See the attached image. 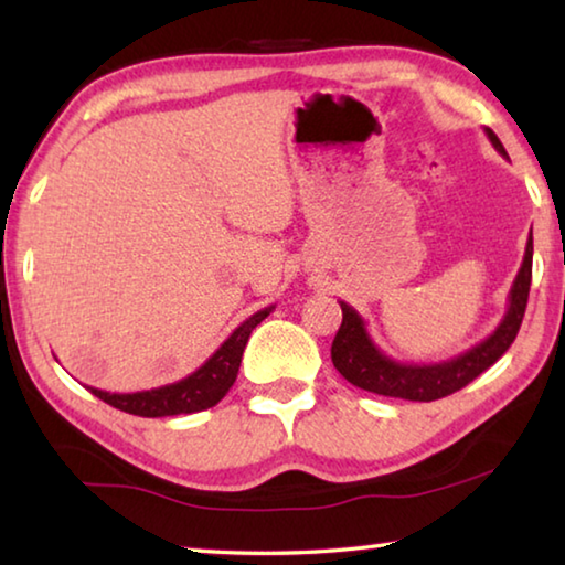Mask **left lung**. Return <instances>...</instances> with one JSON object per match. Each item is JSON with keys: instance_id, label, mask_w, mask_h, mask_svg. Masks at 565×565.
Wrapping results in <instances>:
<instances>
[{"instance_id": "left-lung-1", "label": "left lung", "mask_w": 565, "mask_h": 565, "mask_svg": "<svg viewBox=\"0 0 565 565\" xmlns=\"http://www.w3.org/2000/svg\"><path fill=\"white\" fill-rule=\"evenodd\" d=\"M486 137L499 151L501 157L509 159L501 139L486 127ZM531 266H533V228L525 242V254L521 262V269L515 274L513 286L509 291V306L499 327L493 329L483 341H478L463 353L454 359L438 361V363H404L386 356L384 351L376 347L371 339L361 313L349 306L341 303V327L337 331V339L331 343V361L339 374L349 381V384L359 386L363 391L379 396L391 398H406V401H436L444 398L454 391L471 384L476 376H481L486 369L499 361L515 339L521 329L525 303H529V289H531Z\"/></svg>"}]
</instances>
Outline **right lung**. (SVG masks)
<instances>
[{
	"label": "right lung",
	"mask_w": 565,
	"mask_h": 565,
	"mask_svg": "<svg viewBox=\"0 0 565 565\" xmlns=\"http://www.w3.org/2000/svg\"><path fill=\"white\" fill-rule=\"evenodd\" d=\"M271 311L274 306H266V309L252 313L244 323H238L232 331V337H228L222 347L194 371V374L179 379L174 384L149 391H134V394H109V391L94 386L87 388L94 396L102 398L104 404L145 418L196 414V411L212 408L228 394V388L234 386L246 341L252 337V331L259 327Z\"/></svg>",
	"instance_id": "add662e5"
}]
</instances>
